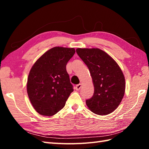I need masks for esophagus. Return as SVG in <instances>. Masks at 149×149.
<instances>
[{
	"label": "esophagus",
	"mask_w": 149,
	"mask_h": 149,
	"mask_svg": "<svg viewBox=\"0 0 149 149\" xmlns=\"http://www.w3.org/2000/svg\"><path fill=\"white\" fill-rule=\"evenodd\" d=\"M81 87H82V84H79L76 85V86H75V90H79L81 89Z\"/></svg>",
	"instance_id": "esophagus-1"
}]
</instances>
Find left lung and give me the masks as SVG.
Here are the masks:
<instances>
[{"instance_id": "left-lung-1", "label": "left lung", "mask_w": 149, "mask_h": 149, "mask_svg": "<svg viewBox=\"0 0 149 149\" xmlns=\"http://www.w3.org/2000/svg\"><path fill=\"white\" fill-rule=\"evenodd\" d=\"M80 58L90 72L94 93L86 100L91 111L106 115L114 111L121 102L125 89L121 68L111 57L99 49H76Z\"/></svg>"}]
</instances>
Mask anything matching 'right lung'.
Segmentation results:
<instances>
[{
  "mask_svg": "<svg viewBox=\"0 0 149 149\" xmlns=\"http://www.w3.org/2000/svg\"><path fill=\"white\" fill-rule=\"evenodd\" d=\"M74 48L55 47L34 63L27 78L31 103L39 114L54 115L64 107L74 91L66 65L74 55Z\"/></svg>",
  "mask_w": 149,
  "mask_h": 149,
  "instance_id": "obj_1",
  "label": "right lung"
}]
</instances>
